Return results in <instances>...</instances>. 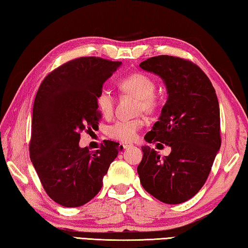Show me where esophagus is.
<instances>
[{
  "label": "esophagus",
  "mask_w": 248,
  "mask_h": 248,
  "mask_svg": "<svg viewBox=\"0 0 248 248\" xmlns=\"http://www.w3.org/2000/svg\"><path fill=\"white\" fill-rule=\"evenodd\" d=\"M122 146H123L124 149H129L131 147H133L132 144H127V142H125V144H122Z\"/></svg>",
  "instance_id": "esophagus-1"
}]
</instances>
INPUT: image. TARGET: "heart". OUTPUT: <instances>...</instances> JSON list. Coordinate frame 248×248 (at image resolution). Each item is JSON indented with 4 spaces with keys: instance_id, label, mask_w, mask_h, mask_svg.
<instances>
[{
    "instance_id": "b5f03b06",
    "label": "heart",
    "mask_w": 248,
    "mask_h": 248,
    "mask_svg": "<svg viewBox=\"0 0 248 248\" xmlns=\"http://www.w3.org/2000/svg\"><path fill=\"white\" fill-rule=\"evenodd\" d=\"M120 88L124 93L138 98V110L151 112L157 108V99L154 95L155 81L145 74H134L121 81ZM97 106L103 115L110 116L114 110L115 99L112 91L102 87L95 98ZM144 122L141 120H117L108 127V136L120 141H132L135 140L138 129Z\"/></svg>"
}]
</instances>
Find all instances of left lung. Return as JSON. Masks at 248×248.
Masks as SVG:
<instances>
[{
	"mask_svg": "<svg viewBox=\"0 0 248 248\" xmlns=\"http://www.w3.org/2000/svg\"><path fill=\"white\" fill-rule=\"evenodd\" d=\"M140 66L161 78L168 93L159 120L145 140L171 148L170 155L161 157L149 146L141 147L144 155L137 168L140 183L162 202H187L205 184L221 147L215 88L196 64L183 59L159 55Z\"/></svg>",
	"mask_w": 248,
	"mask_h": 248,
	"instance_id": "obj_1",
	"label": "left lung"
}]
</instances>
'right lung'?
<instances>
[{
  "instance_id": "obj_1",
  "label": "right lung",
  "mask_w": 248,
  "mask_h": 248,
  "mask_svg": "<svg viewBox=\"0 0 248 248\" xmlns=\"http://www.w3.org/2000/svg\"><path fill=\"white\" fill-rule=\"evenodd\" d=\"M121 65L94 56L75 59L54 69L39 87L30 159L46 194L61 206L79 207L91 201L123 149L111 140L94 153L79 147L80 133L97 127L101 119L95 101L99 90Z\"/></svg>"
}]
</instances>
